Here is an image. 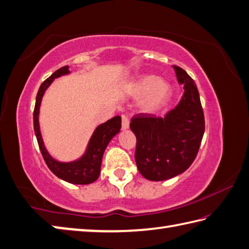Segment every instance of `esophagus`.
I'll return each instance as SVG.
<instances>
[{
    "label": "esophagus",
    "mask_w": 249,
    "mask_h": 249,
    "mask_svg": "<svg viewBox=\"0 0 249 249\" xmlns=\"http://www.w3.org/2000/svg\"><path fill=\"white\" fill-rule=\"evenodd\" d=\"M129 127V121L126 115H122V129L126 130Z\"/></svg>",
    "instance_id": "obj_1"
}]
</instances>
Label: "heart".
I'll list each match as a JSON object with an SVG mask.
<instances>
[{"label":"heart","mask_w":249,"mask_h":249,"mask_svg":"<svg viewBox=\"0 0 249 249\" xmlns=\"http://www.w3.org/2000/svg\"><path fill=\"white\" fill-rule=\"evenodd\" d=\"M125 92L131 97L141 96L138 108L144 113H153L167 104L172 96V85L153 74L136 76L125 84Z\"/></svg>","instance_id":"b5f03b06"}]
</instances>
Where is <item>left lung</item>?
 Masks as SVG:
<instances>
[{
    "label": "left lung",
    "mask_w": 249,
    "mask_h": 249,
    "mask_svg": "<svg viewBox=\"0 0 249 249\" xmlns=\"http://www.w3.org/2000/svg\"><path fill=\"white\" fill-rule=\"evenodd\" d=\"M173 68L184 89L178 105L163 118L144 113L135 115L130 122L137 138L136 164L151 181H163L186 172L196 157L205 130L196 83L181 68Z\"/></svg>",
    "instance_id": "left-lung-1"
}]
</instances>
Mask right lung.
<instances>
[{
    "mask_svg": "<svg viewBox=\"0 0 249 249\" xmlns=\"http://www.w3.org/2000/svg\"><path fill=\"white\" fill-rule=\"evenodd\" d=\"M70 73L69 67L65 66L53 72L47 80L42 83L37 91L36 107H34L33 112L34 133H36L38 147H40L44 160H45L48 168L52 170L53 175L73 184H89L96 181L99 177L105 150L111 139L120 133L122 120L121 116L116 115L111 120L97 126L94 133L90 136L85 152L79 159L71 160V162H61V160L53 158L46 149L42 137L40 127V108L43 96L53 80L63 75L70 74Z\"/></svg>",
    "mask_w": 249,
    "mask_h": 249,
    "instance_id": "right-lung-1",
    "label": "right lung"
}]
</instances>
